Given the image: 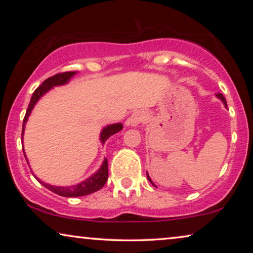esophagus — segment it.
Returning a JSON list of instances; mask_svg holds the SVG:
<instances>
[{
	"mask_svg": "<svg viewBox=\"0 0 253 253\" xmlns=\"http://www.w3.org/2000/svg\"><path fill=\"white\" fill-rule=\"evenodd\" d=\"M145 117H146V115H145L144 112H141V110H138V112H134L132 115H131L129 119L126 120V124L127 126H139V124L143 122V121L145 120Z\"/></svg>",
	"mask_w": 253,
	"mask_h": 253,
	"instance_id": "1",
	"label": "esophagus"
}]
</instances>
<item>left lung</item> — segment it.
Here are the masks:
<instances>
[{
	"label": "left lung",
	"instance_id": "1",
	"mask_svg": "<svg viewBox=\"0 0 253 253\" xmlns=\"http://www.w3.org/2000/svg\"><path fill=\"white\" fill-rule=\"evenodd\" d=\"M216 96H217V98H219V99H221V100H222V102L224 103V106H226V107H227V101H226V99H224V96H223L222 94H221V93H219V94H216ZM147 178H148V181H150V182L152 183V184H153V185H154V183L151 181L150 176H148V175H147Z\"/></svg>",
	"mask_w": 253,
	"mask_h": 253
}]
</instances>
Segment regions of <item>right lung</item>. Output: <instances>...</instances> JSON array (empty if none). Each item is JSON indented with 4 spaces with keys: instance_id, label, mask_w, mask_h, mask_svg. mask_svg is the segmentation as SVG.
Wrapping results in <instances>:
<instances>
[{
    "instance_id": "add662e5",
    "label": "right lung",
    "mask_w": 253,
    "mask_h": 253,
    "mask_svg": "<svg viewBox=\"0 0 253 253\" xmlns=\"http://www.w3.org/2000/svg\"><path fill=\"white\" fill-rule=\"evenodd\" d=\"M75 74H76V72H74V71H67V72H60V74H56L55 76H53V77L47 78L46 81H44L42 84H41L39 87H38L36 91L33 92L32 98H31V101L29 103V107H27L25 117H24V120H23L22 136L24 133V126H25L26 121H27V119H29L30 114H31V112H32L34 105H36V103L38 102V100H39L41 96H42L47 91H49V89L53 87V86L63 85V84H65V83H68L69 79H70ZM122 127H123V126L121 123L108 126L102 130L101 137H100V139H101L103 144H105L106 140L108 139L110 136H113V134L119 132V131L122 130ZM24 155H25V154H24ZM107 179H108V161H107V159H105V161H103L101 168H100L94 175H92L91 177H88L84 182L79 183V184H76V185H72V186H53V185L47 184V183L40 182L39 179H38V181H39L41 184L44 186V188H47L48 190H50V191H53L54 193H56V195H58V196H62V197H82V196L91 195V193L98 191V190L101 189L102 186L106 184Z\"/></svg>"
}]
</instances>
